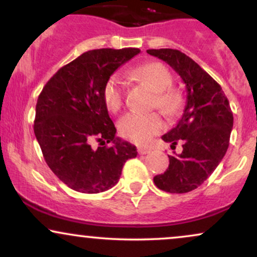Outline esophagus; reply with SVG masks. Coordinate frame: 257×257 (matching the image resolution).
<instances>
[{
	"mask_svg": "<svg viewBox=\"0 0 257 257\" xmlns=\"http://www.w3.org/2000/svg\"><path fill=\"white\" fill-rule=\"evenodd\" d=\"M150 151H151V149H149V147H139L138 149L139 155H146V153H149Z\"/></svg>",
	"mask_w": 257,
	"mask_h": 257,
	"instance_id": "34e87169",
	"label": "esophagus"
}]
</instances>
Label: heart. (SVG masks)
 Returning a JSON list of instances; mask_svg holds the SVG:
<instances>
[{
    "label": "heart",
    "mask_w": 257,
    "mask_h": 257,
    "mask_svg": "<svg viewBox=\"0 0 257 257\" xmlns=\"http://www.w3.org/2000/svg\"><path fill=\"white\" fill-rule=\"evenodd\" d=\"M132 76L144 82L155 91L152 105L167 116H174L181 108V96L172 89L173 77L169 70L161 63H147L132 71ZM124 98V82L119 75H112L102 87V100L111 112L118 111ZM163 129L162 117L156 112L139 113L129 112L119 120V132L123 138L135 144H145Z\"/></svg>",
    "instance_id": "b5f03b06"
}]
</instances>
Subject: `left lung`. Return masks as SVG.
Masks as SVG:
<instances>
[{
    "label": "left lung",
    "instance_id": "obj_1",
    "mask_svg": "<svg viewBox=\"0 0 257 257\" xmlns=\"http://www.w3.org/2000/svg\"><path fill=\"white\" fill-rule=\"evenodd\" d=\"M150 55L169 64L185 82L187 99L181 119L162 139L182 152L169 156V167L153 182L169 193L196 190L219 166L229 145L233 113L221 85L196 61L178 49H149Z\"/></svg>",
    "mask_w": 257,
    "mask_h": 257
}]
</instances>
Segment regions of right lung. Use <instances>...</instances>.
I'll return each mask as SVG.
<instances>
[{
  "mask_svg": "<svg viewBox=\"0 0 257 257\" xmlns=\"http://www.w3.org/2000/svg\"><path fill=\"white\" fill-rule=\"evenodd\" d=\"M138 48L94 49L79 55L47 82L38 95L34 132L43 157L65 185L82 193L107 191L137 147L116 138L102 100L106 79L139 54ZM93 140L100 146L91 147ZM113 142V147L105 145Z\"/></svg>",
  "mask_w": 257,
  "mask_h": 257,
  "instance_id": "add662e5",
  "label": "right lung"
}]
</instances>
